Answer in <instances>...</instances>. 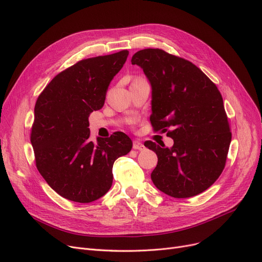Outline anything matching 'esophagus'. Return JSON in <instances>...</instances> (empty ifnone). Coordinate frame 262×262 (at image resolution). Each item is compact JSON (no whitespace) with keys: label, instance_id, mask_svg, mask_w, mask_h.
<instances>
[{"label":"esophagus","instance_id":"obj_1","mask_svg":"<svg viewBox=\"0 0 262 262\" xmlns=\"http://www.w3.org/2000/svg\"><path fill=\"white\" fill-rule=\"evenodd\" d=\"M133 148H134V149H138V150H143V149L145 148V146L143 145L142 142H140V141H138V140H135V141L133 142Z\"/></svg>","mask_w":262,"mask_h":262}]
</instances>
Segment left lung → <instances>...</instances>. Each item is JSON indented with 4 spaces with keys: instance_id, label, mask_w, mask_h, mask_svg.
I'll use <instances>...</instances> for the list:
<instances>
[{
    "instance_id": "left-lung-1",
    "label": "left lung",
    "mask_w": 262,
    "mask_h": 262,
    "mask_svg": "<svg viewBox=\"0 0 262 262\" xmlns=\"http://www.w3.org/2000/svg\"><path fill=\"white\" fill-rule=\"evenodd\" d=\"M152 86L150 124L174 140L171 148L146 141L157 166L154 185L172 198L186 199L207 190L224 170L231 133L222 95L195 64L160 49L132 57Z\"/></svg>"
}]
</instances>
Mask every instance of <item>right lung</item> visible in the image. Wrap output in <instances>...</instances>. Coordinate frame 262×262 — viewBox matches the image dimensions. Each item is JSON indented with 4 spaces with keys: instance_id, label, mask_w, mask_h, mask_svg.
Masks as SVG:
<instances>
[{
    "instance_id": "add662e5",
    "label": "right lung",
    "mask_w": 262,
    "mask_h": 262,
    "mask_svg": "<svg viewBox=\"0 0 262 262\" xmlns=\"http://www.w3.org/2000/svg\"><path fill=\"white\" fill-rule=\"evenodd\" d=\"M128 51L82 59L55 76L38 96L31 142L36 167L57 193L77 203H91L113 185L117 158L133 147L129 137L116 132L90 140L88 118L103 107L110 81Z\"/></svg>"
}]
</instances>
